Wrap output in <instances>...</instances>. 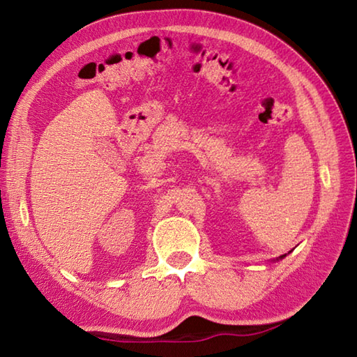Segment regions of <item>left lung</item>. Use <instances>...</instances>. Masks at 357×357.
Instances as JSON below:
<instances>
[{
  "mask_svg": "<svg viewBox=\"0 0 357 357\" xmlns=\"http://www.w3.org/2000/svg\"><path fill=\"white\" fill-rule=\"evenodd\" d=\"M281 257H284V256H281Z\"/></svg>",
  "mask_w": 357,
  "mask_h": 357,
  "instance_id": "8db88e82",
  "label": "left lung"
}]
</instances>
